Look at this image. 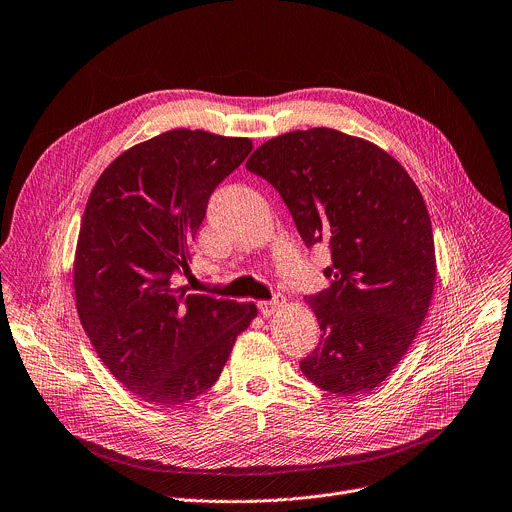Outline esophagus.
Masks as SVG:
<instances>
[{
  "mask_svg": "<svg viewBox=\"0 0 512 512\" xmlns=\"http://www.w3.org/2000/svg\"><path fill=\"white\" fill-rule=\"evenodd\" d=\"M283 303H285V297L277 293V295H273V299H269V301H259L257 307H259V311H261L263 317H269V315L275 313Z\"/></svg>",
  "mask_w": 512,
  "mask_h": 512,
  "instance_id": "esophagus-1",
  "label": "esophagus"
}]
</instances>
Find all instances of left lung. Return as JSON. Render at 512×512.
Masks as SVG:
<instances>
[{"mask_svg":"<svg viewBox=\"0 0 512 512\" xmlns=\"http://www.w3.org/2000/svg\"><path fill=\"white\" fill-rule=\"evenodd\" d=\"M245 166L275 187L307 247L329 245L331 283L307 297L321 337L301 372L339 396L374 390L408 352L434 291L418 187L380 146L333 128L275 136Z\"/></svg>","mask_w":512,"mask_h":512,"instance_id":"obj_1","label":"left lung"}]
</instances>
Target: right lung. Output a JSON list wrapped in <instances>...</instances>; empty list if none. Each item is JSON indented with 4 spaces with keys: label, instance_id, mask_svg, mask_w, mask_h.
I'll use <instances>...</instances> for the list:
<instances>
[{
    "label": "right lung",
    "instance_id": "1",
    "mask_svg": "<svg viewBox=\"0 0 512 512\" xmlns=\"http://www.w3.org/2000/svg\"><path fill=\"white\" fill-rule=\"evenodd\" d=\"M249 138L168 130L122 152L94 185L74 261L82 327L110 374L156 406H181L221 376L253 303L170 283L189 269L213 191L247 158Z\"/></svg>",
    "mask_w": 512,
    "mask_h": 512
}]
</instances>
